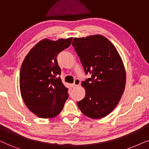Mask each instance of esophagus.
<instances>
[{"label":"esophagus","instance_id":"esophagus-1","mask_svg":"<svg viewBox=\"0 0 149 149\" xmlns=\"http://www.w3.org/2000/svg\"><path fill=\"white\" fill-rule=\"evenodd\" d=\"M80 84V80H79V79H76L74 81V83H73V84H71V87H72V88H76V87L79 86Z\"/></svg>","mask_w":149,"mask_h":149}]
</instances>
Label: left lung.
I'll return each instance as SVG.
<instances>
[{
    "label": "left lung",
    "mask_w": 149,
    "mask_h": 149,
    "mask_svg": "<svg viewBox=\"0 0 149 149\" xmlns=\"http://www.w3.org/2000/svg\"><path fill=\"white\" fill-rule=\"evenodd\" d=\"M72 45L85 73L91 74L82 82L86 95L77 105L89 118L105 117L117 106L124 92L126 74L122 59L114 45L101 35L74 38Z\"/></svg>",
    "instance_id": "left-lung-1"
}]
</instances>
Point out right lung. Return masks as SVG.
Masks as SVG:
<instances>
[{"mask_svg":"<svg viewBox=\"0 0 149 149\" xmlns=\"http://www.w3.org/2000/svg\"><path fill=\"white\" fill-rule=\"evenodd\" d=\"M72 37L57 41L44 39L26 56L19 72V88L29 110L43 118L59 114L68 98V88L59 76L57 55L71 45Z\"/></svg>","mask_w":149,"mask_h":149,"instance_id":"add662e5","label":"right lung"}]
</instances>
